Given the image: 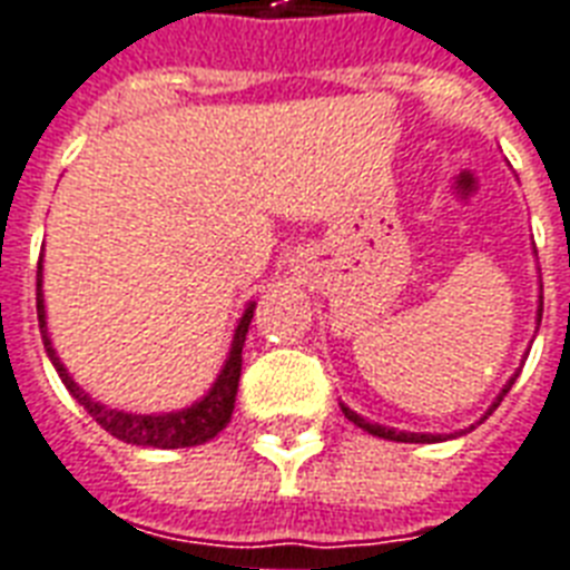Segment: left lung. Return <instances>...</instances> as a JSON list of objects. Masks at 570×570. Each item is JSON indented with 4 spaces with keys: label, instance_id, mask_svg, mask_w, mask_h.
<instances>
[{
    "label": "left lung",
    "instance_id": "8db88e82",
    "mask_svg": "<svg viewBox=\"0 0 570 570\" xmlns=\"http://www.w3.org/2000/svg\"><path fill=\"white\" fill-rule=\"evenodd\" d=\"M541 312H544V297H541V306H538V324H541ZM513 382H517V375H513L511 382L504 384L502 393L495 396V402H493V405H490V412L483 414L481 421H487V417H490V414H493L495 409H499V402L504 400V393L511 391ZM342 412H345V417H348L351 423H357L361 430H366V432H370V435H379V439H387V442H412V444L442 442V435H432V432H396V430H391V426H379V423L363 421L361 414H354V412H351V409H345V405H342ZM481 421H478V423H481ZM469 430H474V426H469ZM469 430H465V432H469ZM460 435H463V432H460Z\"/></svg>",
    "mask_w": 570,
    "mask_h": 570
}]
</instances>
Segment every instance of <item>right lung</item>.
Here are the masks:
<instances>
[{
	"label": "right lung",
	"mask_w": 570,
	"mask_h": 570,
	"mask_svg": "<svg viewBox=\"0 0 570 570\" xmlns=\"http://www.w3.org/2000/svg\"><path fill=\"white\" fill-rule=\"evenodd\" d=\"M36 306H38V331L45 340L47 357L57 366L59 379L68 387V393L75 396L92 421L98 426H105L114 439L128 444H140V448H195L209 439H216L230 421L234 412V400H237V384H239V370H243V342L249 333V321L255 315V303H249V309L243 312L237 331H234V342H230V354L225 366H222L219 379L209 387V393L200 402H195L191 409L170 414H128L117 412V409H107L101 402H96L83 387L68 375L62 361L53 351V342L47 336V318H45V294H41V264H38V285H36Z\"/></svg>",
	"instance_id": "obj_1"
}]
</instances>
